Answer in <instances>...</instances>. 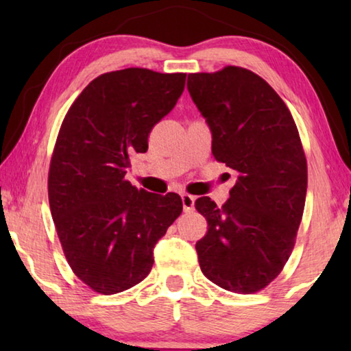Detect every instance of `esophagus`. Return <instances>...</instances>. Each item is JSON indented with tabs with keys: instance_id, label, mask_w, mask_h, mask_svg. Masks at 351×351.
I'll return each instance as SVG.
<instances>
[{
	"instance_id": "obj_1",
	"label": "esophagus",
	"mask_w": 351,
	"mask_h": 351,
	"mask_svg": "<svg viewBox=\"0 0 351 351\" xmlns=\"http://www.w3.org/2000/svg\"><path fill=\"white\" fill-rule=\"evenodd\" d=\"M182 204H184V210L185 213H190L195 208V198L189 193L182 195Z\"/></svg>"
}]
</instances>
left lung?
<instances>
[{"mask_svg": "<svg viewBox=\"0 0 351 351\" xmlns=\"http://www.w3.org/2000/svg\"><path fill=\"white\" fill-rule=\"evenodd\" d=\"M189 93L213 132V155L238 172L217 208L195 201L208 220L196 243L201 271L222 289L254 294L285 268L305 208L306 158L294 118L265 80L228 65L190 73Z\"/></svg>", "mask_w": 351, "mask_h": 351, "instance_id": "8db88e82", "label": "left lung"}]
</instances>
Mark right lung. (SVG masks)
<instances>
[{
	"label": "right lung",
	"instance_id": "add662e5",
	"mask_svg": "<svg viewBox=\"0 0 351 351\" xmlns=\"http://www.w3.org/2000/svg\"><path fill=\"white\" fill-rule=\"evenodd\" d=\"M186 73L124 69L86 86L62 121L47 195L65 258L99 294L147 278L153 247L182 214L177 193L137 190L124 179L131 158L184 93Z\"/></svg>",
	"mask_w": 351,
	"mask_h": 351
}]
</instances>
